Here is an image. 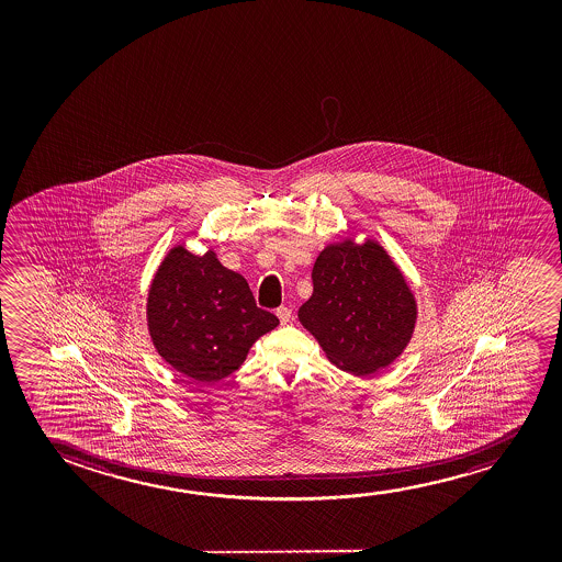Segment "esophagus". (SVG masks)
I'll return each mask as SVG.
<instances>
[{"instance_id":"obj_1","label":"esophagus","mask_w":562,"mask_h":562,"mask_svg":"<svg viewBox=\"0 0 562 562\" xmlns=\"http://www.w3.org/2000/svg\"><path fill=\"white\" fill-rule=\"evenodd\" d=\"M277 316L280 318V323L288 324L292 321V308L290 307H278Z\"/></svg>"}]
</instances>
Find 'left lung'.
Returning <instances> with one entry per match:
<instances>
[{"instance_id":"1","label":"left lung","mask_w":562,"mask_h":562,"mask_svg":"<svg viewBox=\"0 0 562 562\" xmlns=\"http://www.w3.org/2000/svg\"><path fill=\"white\" fill-rule=\"evenodd\" d=\"M300 323L331 364L370 376L400 357L415 331V293L376 239L328 244L313 267Z\"/></svg>"}]
</instances>
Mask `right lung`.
I'll return each mask as SVG.
<instances>
[{
  "label": "right lung",
  "mask_w": 562,
  "mask_h": 562,
  "mask_svg": "<svg viewBox=\"0 0 562 562\" xmlns=\"http://www.w3.org/2000/svg\"><path fill=\"white\" fill-rule=\"evenodd\" d=\"M147 330L157 353L198 382H218L246 361L277 316L257 307L246 278L226 269L213 249L193 255L175 246L147 293Z\"/></svg>",
  "instance_id": "add662e5"
}]
</instances>
